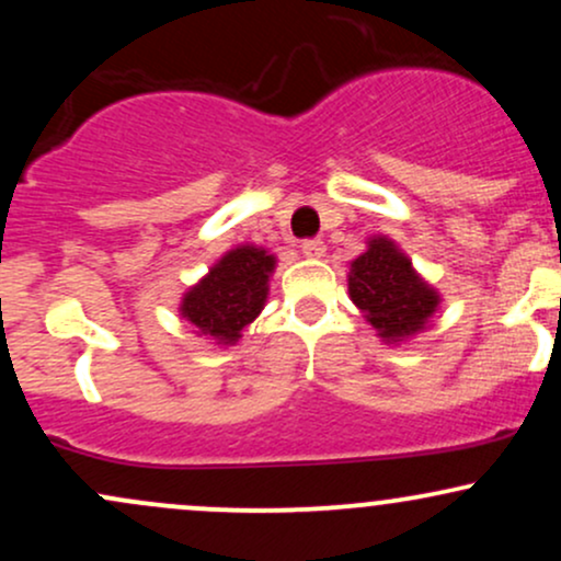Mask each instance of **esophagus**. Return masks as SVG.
Listing matches in <instances>:
<instances>
[{
	"mask_svg": "<svg viewBox=\"0 0 561 561\" xmlns=\"http://www.w3.org/2000/svg\"><path fill=\"white\" fill-rule=\"evenodd\" d=\"M300 250H302V255H308V259H321V255H324V250H327V244L313 237V240H302Z\"/></svg>",
	"mask_w": 561,
	"mask_h": 561,
	"instance_id": "esophagus-1",
	"label": "esophagus"
}]
</instances>
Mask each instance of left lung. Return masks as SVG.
Listing matches in <instances>:
<instances>
[{
  "label": "left lung",
  "instance_id": "left-lung-1",
  "mask_svg": "<svg viewBox=\"0 0 561 561\" xmlns=\"http://www.w3.org/2000/svg\"><path fill=\"white\" fill-rule=\"evenodd\" d=\"M347 289L366 321L388 343L424 330L440 302L435 289L411 268V261L385 237L371 240L369 250L351 263Z\"/></svg>",
  "mask_w": 561,
  "mask_h": 561
}]
</instances>
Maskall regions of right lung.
Segmentation results:
<instances>
[{
	"instance_id": "obj_1",
	"label": "right lung",
	"mask_w": 561,
	"mask_h": 561,
	"mask_svg": "<svg viewBox=\"0 0 561 561\" xmlns=\"http://www.w3.org/2000/svg\"><path fill=\"white\" fill-rule=\"evenodd\" d=\"M274 272V255L259 248L229 250L210 268L199 285L182 300V317L203 334L234 343L242 327L261 313L268 295V274Z\"/></svg>"
}]
</instances>
